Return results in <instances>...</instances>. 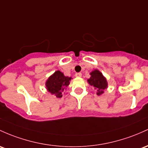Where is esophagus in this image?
Returning <instances> with one entry per match:
<instances>
[{
	"label": "esophagus",
	"instance_id": "esophagus-1",
	"mask_svg": "<svg viewBox=\"0 0 148 148\" xmlns=\"http://www.w3.org/2000/svg\"><path fill=\"white\" fill-rule=\"evenodd\" d=\"M75 76L77 77H81L82 76V74L81 72H78V73H76L75 74Z\"/></svg>",
	"mask_w": 148,
	"mask_h": 148
}]
</instances>
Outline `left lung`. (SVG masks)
I'll list each match as a JSON object with an SVG mask.
<instances>
[{
  "label": "left lung",
  "mask_w": 148,
  "mask_h": 148,
  "mask_svg": "<svg viewBox=\"0 0 148 148\" xmlns=\"http://www.w3.org/2000/svg\"><path fill=\"white\" fill-rule=\"evenodd\" d=\"M90 75H91V77H90V79H88V84L90 86H92L95 90L98 91L97 94L98 95L103 93V90L108 87V83H107L106 79L103 77L102 73L98 69L92 71L90 73Z\"/></svg>",
  "instance_id": "1"
}]
</instances>
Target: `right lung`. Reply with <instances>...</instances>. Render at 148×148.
Instances as JSON below:
<instances>
[{
  "label": "right lung",
  "mask_w": 148,
  "mask_h": 148,
  "mask_svg": "<svg viewBox=\"0 0 148 148\" xmlns=\"http://www.w3.org/2000/svg\"><path fill=\"white\" fill-rule=\"evenodd\" d=\"M71 77H65L60 71H57L47 80V90L57 98H61L64 88L69 86Z\"/></svg>",
  "instance_id": "right-lung-1"
}]
</instances>
